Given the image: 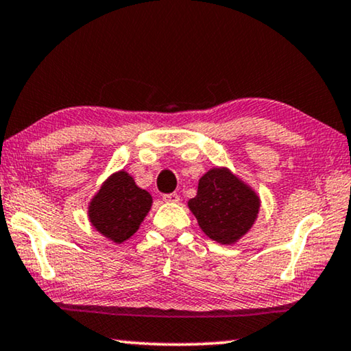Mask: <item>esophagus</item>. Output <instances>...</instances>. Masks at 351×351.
I'll use <instances>...</instances> for the list:
<instances>
[{
    "mask_svg": "<svg viewBox=\"0 0 351 351\" xmlns=\"http://www.w3.org/2000/svg\"><path fill=\"white\" fill-rule=\"evenodd\" d=\"M163 201L165 202H172V204H174V202L180 201V196L177 195V193H169V195H163Z\"/></svg>",
    "mask_w": 351,
    "mask_h": 351,
    "instance_id": "34e87169",
    "label": "esophagus"
}]
</instances>
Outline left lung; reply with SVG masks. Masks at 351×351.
<instances>
[{
  "label": "left lung",
  "instance_id": "left-lung-1",
  "mask_svg": "<svg viewBox=\"0 0 351 351\" xmlns=\"http://www.w3.org/2000/svg\"><path fill=\"white\" fill-rule=\"evenodd\" d=\"M188 207L207 237L231 245L250 231L260 212V197L228 167H213L199 179Z\"/></svg>",
  "mask_w": 351,
  "mask_h": 351
}]
</instances>
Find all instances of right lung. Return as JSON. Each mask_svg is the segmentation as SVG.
<instances>
[{
  "mask_svg": "<svg viewBox=\"0 0 351 351\" xmlns=\"http://www.w3.org/2000/svg\"><path fill=\"white\" fill-rule=\"evenodd\" d=\"M152 196L128 172L119 171L101 185L88 206V218L96 231L115 243L125 242L139 230L152 207Z\"/></svg>",
  "mask_w": 351,
  "mask_h": 351,
  "instance_id": "obj_1",
  "label": "right lung"
}]
</instances>
